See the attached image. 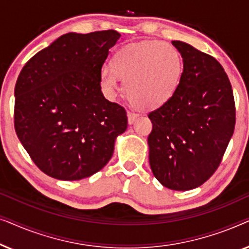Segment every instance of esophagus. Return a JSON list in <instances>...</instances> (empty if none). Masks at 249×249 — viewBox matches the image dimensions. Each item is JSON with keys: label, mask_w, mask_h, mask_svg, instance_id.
I'll list each match as a JSON object with an SVG mask.
<instances>
[{"label": "esophagus", "mask_w": 249, "mask_h": 249, "mask_svg": "<svg viewBox=\"0 0 249 249\" xmlns=\"http://www.w3.org/2000/svg\"><path fill=\"white\" fill-rule=\"evenodd\" d=\"M127 115H128V124H134L136 120L138 119V114L132 113V112H128Z\"/></svg>", "instance_id": "obj_1"}]
</instances>
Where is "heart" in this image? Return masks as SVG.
Instances as JSON below:
<instances>
[{
    "instance_id": "heart-1",
    "label": "heart",
    "mask_w": 249,
    "mask_h": 249,
    "mask_svg": "<svg viewBox=\"0 0 249 249\" xmlns=\"http://www.w3.org/2000/svg\"><path fill=\"white\" fill-rule=\"evenodd\" d=\"M112 64L102 67V87L114 96L122 79L129 101L141 110H155L168 103L182 74L179 51L160 40L131 44L115 54Z\"/></svg>"
}]
</instances>
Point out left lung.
<instances>
[{
    "instance_id": "obj_1",
    "label": "left lung",
    "mask_w": 249,
    "mask_h": 249,
    "mask_svg": "<svg viewBox=\"0 0 249 249\" xmlns=\"http://www.w3.org/2000/svg\"><path fill=\"white\" fill-rule=\"evenodd\" d=\"M183 70L168 103L151 112L149 165L173 190L203 185L220 165L236 124L232 88L222 66L189 44L172 40Z\"/></svg>"
}]
</instances>
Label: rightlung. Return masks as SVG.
<instances>
[{
  "label": "right lung",
  "mask_w": 249,
  "mask_h": 249,
  "mask_svg": "<svg viewBox=\"0 0 249 249\" xmlns=\"http://www.w3.org/2000/svg\"><path fill=\"white\" fill-rule=\"evenodd\" d=\"M120 34L68 33L36 53L15 88V128L34 163L59 180H80L104 168L125 110L104 97L100 72Z\"/></svg>",
  "instance_id": "obj_1"
}]
</instances>
